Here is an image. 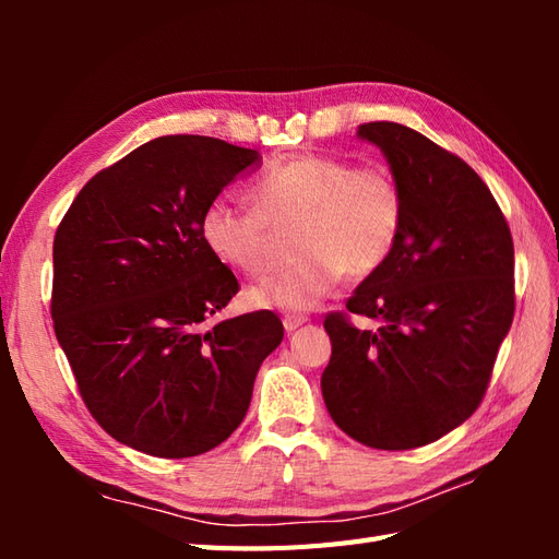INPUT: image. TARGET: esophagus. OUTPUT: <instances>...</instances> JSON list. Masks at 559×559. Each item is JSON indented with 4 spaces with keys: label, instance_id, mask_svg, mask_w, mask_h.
Segmentation results:
<instances>
[{
    "label": "esophagus",
    "instance_id": "1",
    "mask_svg": "<svg viewBox=\"0 0 559 559\" xmlns=\"http://www.w3.org/2000/svg\"><path fill=\"white\" fill-rule=\"evenodd\" d=\"M307 322H310V317H307V314H295V312L283 314V326H286V331L300 329V326L307 324Z\"/></svg>",
    "mask_w": 559,
    "mask_h": 559
}]
</instances>
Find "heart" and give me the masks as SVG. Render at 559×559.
Segmentation results:
<instances>
[{"instance_id":"1","label":"heart","mask_w":559,"mask_h":559,"mask_svg":"<svg viewBox=\"0 0 559 559\" xmlns=\"http://www.w3.org/2000/svg\"><path fill=\"white\" fill-rule=\"evenodd\" d=\"M257 209L216 197L201 213L209 252L247 276L269 266L271 230L298 225L293 249L300 259L249 290L259 307L307 310L336 288L348 273L372 276L394 252L403 228L399 182L379 165H358L322 153H302L259 177Z\"/></svg>"}]
</instances>
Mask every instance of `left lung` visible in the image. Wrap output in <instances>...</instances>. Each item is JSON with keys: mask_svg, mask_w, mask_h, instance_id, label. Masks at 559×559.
Here are the masks:
<instances>
[{"mask_svg": "<svg viewBox=\"0 0 559 559\" xmlns=\"http://www.w3.org/2000/svg\"><path fill=\"white\" fill-rule=\"evenodd\" d=\"M403 194V228L386 264L348 312H331L322 374L329 415L372 449H415L468 420L514 319V242L478 173L396 122H367Z\"/></svg>", "mask_w": 559, "mask_h": 559, "instance_id": "8db88e82", "label": "left lung"}]
</instances>
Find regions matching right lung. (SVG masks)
Listing matches in <instances>:
<instances>
[{
    "label": "right lung",
    "mask_w": 559,
    "mask_h": 559,
    "mask_svg": "<svg viewBox=\"0 0 559 559\" xmlns=\"http://www.w3.org/2000/svg\"><path fill=\"white\" fill-rule=\"evenodd\" d=\"M259 151L175 134L91 177L55 235L52 319L81 399L117 442L187 459L242 423L281 319L206 326L240 290L209 252L201 213Z\"/></svg>",
    "instance_id": "add662e5"
}]
</instances>
